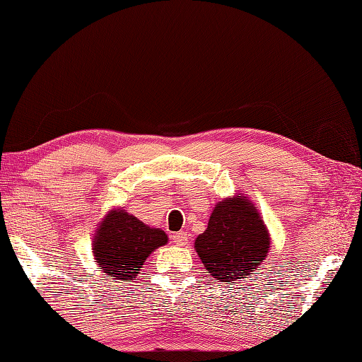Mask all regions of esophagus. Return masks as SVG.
Masks as SVG:
<instances>
[{"label":"esophagus","mask_w":362,"mask_h":362,"mask_svg":"<svg viewBox=\"0 0 362 362\" xmlns=\"http://www.w3.org/2000/svg\"><path fill=\"white\" fill-rule=\"evenodd\" d=\"M173 240H174V243H175L177 246H187V245H188V235H187V232H177V233H174Z\"/></svg>","instance_id":"1"}]
</instances>
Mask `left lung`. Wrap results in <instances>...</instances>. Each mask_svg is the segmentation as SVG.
Masks as SVG:
<instances>
[{"instance_id":"1","label":"left lung","mask_w":362,"mask_h":362,"mask_svg":"<svg viewBox=\"0 0 362 362\" xmlns=\"http://www.w3.org/2000/svg\"><path fill=\"white\" fill-rule=\"evenodd\" d=\"M194 250L211 278L235 284L251 276L270 250V233L254 204L240 193L219 201Z\"/></svg>"}]
</instances>
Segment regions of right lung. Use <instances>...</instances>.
Segmentation results:
<instances>
[{
  "instance_id": "right-lung-1",
  "label": "right lung",
  "mask_w": 362,
  "mask_h": 362,
  "mask_svg": "<svg viewBox=\"0 0 362 362\" xmlns=\"http://www.w3.org/2000/svg\"><path fill=\"white\" fill-rule=\"evenodd\" d=\"M166 243L168 235L161 229L151 228L122 209H112L98 224L92 254L106 278L132 281L146 259Z\"/></svg>"
}]
</instances>
